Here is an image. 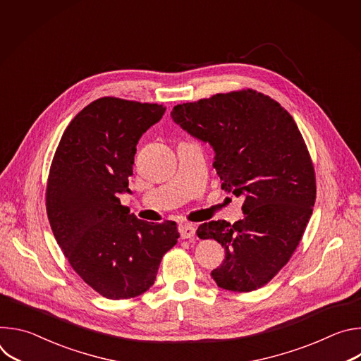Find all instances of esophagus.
Instances as JSON below:
<instances>
[{"instance_id": "34e87169", "label": "esophagus", "mask_w": 361, "mask_h": 361, "mask_svg": "<svg viewBox=\"0 0 361 361\" xmlns=\"http://www.w3.org/2000/svg\"><path fill=\"white\" fill-rule=\"evenodd\" d=\"M180 233L183 238H192L195 235V227L192 224H183L180 227Z\"/></svg>"}]
</instances>
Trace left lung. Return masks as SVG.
Here are the masks:
<instances>
[{"label": "left lung", "mask_w": 361, "mask_h": 361, "mask_svg": "<svg viewBox=\"0 0 361 361\" xmlns=\"http://www.w3.org/2000/svg\"><path fill=\"white\" fill-rule=\"evenodd\" d=\"M171 117L213 147L221 188L244 197L243 220L197 230L226 251L213 280L240 293L263 287L290 260L316 201L314 169L297 124L277 101L252 90L178 104Z\"/></svg>", "instance_id": "8db88e82"}]
</instances>
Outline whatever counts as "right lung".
I'll return each instance as SVG.
<instances>
[{"label": "right lung", "instance_id": "obj_1", "mask_svg": "<svg viewBox=\"0 0 361 361\" xmlns=\"http://www.w3.org/2000/svg\"><path fill=\"white\" fill-rule=\"evenodd\" d=\"M164 113L159 104L98 98L70 123L51 164V230L75 273L102 297L147 291L180 237L174 221L138 220L118 198L131 192L138 140Z\"/></svg>", "mask_w": 361, "mask_h": 361}]
</instances>
